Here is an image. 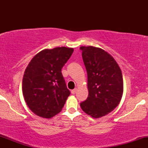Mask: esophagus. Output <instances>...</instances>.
<instances>
[{"instance_id":"34e87169","label":"esophagus","mask_w":148,"mask_h":148,"mask_svg":"<svg viewBox=\"0 0 148 148\" xmlns=\"http://www.w3.org/2000/svg\"><path fill=\"white\" fill-rule=\"evenodd\" d=\"M76 90H76V88H75V89L72 90L71 91V92H72V95H74V94H75V93L76 92Z\"/></svg>"}]
</instances>
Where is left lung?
<instances>
[{
	"instance_id": "left-lung-1",
	"label": "left lung",
	"mask_w": 148,
	"mask_h": 148,
	"mask_svg": "<svg viewBox=\"0 0 148 148\" xmlns=\"http://www.w3.org/2000/svg\"><path fill=\"white\" fill-rule=\"evenodd\" d=\"M88 74V97L80 103L93 118L104 116L116 108L123 94L121 69L111 55L92 46L80 47Z\"/></svg>"
}]
</instances>
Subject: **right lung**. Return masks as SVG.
<instances>
[{
  "label": "right lung",
  "instance_id": "1",
  "mask_svg": "<svg viewBox=\"0 0 148 148\" xmlns=\"http://www.w3.org/2000/svg\"><path fill=\"white\" fill-rule=\"evenodd\" d=\"M73 51V48L64 47L45 49L27 66L22 92L27 106L38 116L49 119L62 111L70 92L61 70Z\"/></svg>",
  "mask_w": 148,
  "mask_h": 148
}]
</instances>
